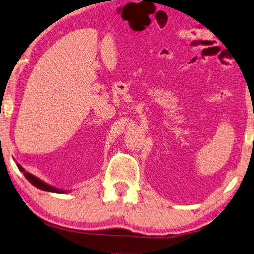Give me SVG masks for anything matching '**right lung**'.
<instances>
[{
  "instance_id": "obj_1",
  "label": "right lung",
  "mask_w": 254,
  "mask_h": 254,
  "mask_svg": "<svg viewBox=\"0 0 254 254\" xmlns=\"http://www.w3.org/2000/svg\"><path fill=\"white\" fill-rule=\"evenodd\" d=\"M17 166H18V168L20 170V172L23 173V175L26 176V179L29 181L31 184L35 185L36 188L40 189V190L46 191V192H52V193H59V194H65V193H69L70 192V190H63V189L55 188V187H53V185H50L48 183L44 182L43 180L38 179L37 176H35V175L31 174V173L27 172L25 168H23L19 163H17Z\"/></svg>"
}]
</instances>
